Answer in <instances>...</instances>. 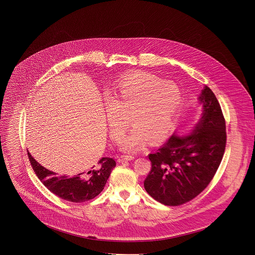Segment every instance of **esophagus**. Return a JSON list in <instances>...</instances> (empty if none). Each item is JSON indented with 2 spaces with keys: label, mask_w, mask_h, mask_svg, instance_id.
Listing matches in <instances>:
<instances>
[{
  "label": "esophagus",
  "mask_w": 255,
  "mask_h": 255,
  "mask_svg": "<svg viewBox=\"0 0 255 255\" xmlns=\"http://www.w3.org/2000/svg\"><path fill=\"white\" fill-rule=\"evenodd\" d=\"M135 157L133 155H122L119 157L118 159V162L119 163H123L125 161H130V160H133Z\"/></svg>",
  "instance_id": "1"
}]
</instances>
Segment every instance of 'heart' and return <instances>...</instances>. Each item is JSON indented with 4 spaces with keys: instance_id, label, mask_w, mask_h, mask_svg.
I'll use <instances>...</instances> for the list:
<instances>
[{
    "instance_id": "obj_1",
    "label": "heart",
    "mask_w": 255,
    "mask_h": 255,
    "mask_svg": "<svg viewBox=\"0 0 255 255\" xmlns=\"http://www.w3.org/2000/svg\"><path fill=\"white\" fill-rule=\"evenodd\" d=\"M182 104L179 87L149 73H131L116 81L110 90L105 113L110 136L119 142L129 126L134 128L122 140V147L136 151L146 139L155 142L172 128Z\"/></svg>"
}]
</instances>
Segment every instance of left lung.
I'll use <instances>...</instances> for the list:
<instances>
[{
    "label": "left lung",
    "instance_id": "left-lung-1",
    "mask_svg": "<svg viewBox=\"0 0 255 255\" xmlns=\"http://www.w3.org/2000/svg\"><path fill=\"white\" fill-rule=\"evenodd\" d=\"M202 116L188 135L173 134L152 154L146 191L168 206L184 204L201 193L214 178L224 156L226 122L213 91L205 86L199 97Z\"/></svg>",
    "mask_w": 255,
    "mask_h": 255
}]
</instances>
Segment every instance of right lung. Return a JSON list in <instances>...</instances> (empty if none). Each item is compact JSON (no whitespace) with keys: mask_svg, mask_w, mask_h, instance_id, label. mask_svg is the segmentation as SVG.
Wrapping results in <instances>:
<instances>
[{"mask_svg":"<svg viewBox=\"0 0 255 255\" xmlns=\"http://www.w3.org/2000/svg\"><path fill=\"white\" fill-rule=\"evenodd\" d=\"M28 159L38 179L54 194L70 202L81 203L93 199L103 189L112 170L116 167L113 158H101L98 163L83 173L73 177L57 176L42 167L27 151Z\"/></svg>","mask_w":255,"mask_h":255,"instance_id":"add662e5","label":"right lung"}]
</instances>
